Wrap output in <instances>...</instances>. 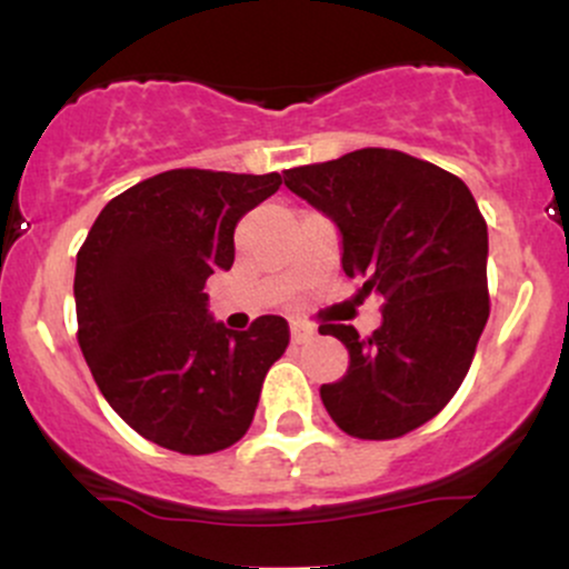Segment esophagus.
<instances>
[{
    "label": "esophagus",
    "instance_id": "esophagus-1",
    "mask_svg": "<svg viewBox=\"0 0 569 569\" xmlns=\"http://www.w3.org/2000/svg\"><path fill=\"white\" fill-rule=\"evenodd\" d=\"M312 337H316V329H312V326H307V323H302V321H293V323H291V342H293V345L310 342Z\"/></svg>",
    "mask_w": 569,
    "mask_h": 569
}]
</instances>
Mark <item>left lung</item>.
I'll return each instance as SVG.
<instances>
[{
    "instance_id": "1",
    "label": "left lung",
    "mask_w": 569,
    "mask_h": 569,
    "mask_svg": "<svg viewBox=\"0 0 569 569\" xmlns=\"http://www.w3.org/2000/svg\"><path fill=\"white\" fill-rule=\"evenodd\" d=\"M283 181L337 224L345 276L385 302L371 337L345 323L318 329L350 352L348 375L321 385L326 411L356 439L426 426L466 380L489 318L487 221L471 189L380 147L289 168Z\"/></svg>"
}]
</instances>
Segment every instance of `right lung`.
I'll use <instances>...</instances> for the list:
<instances>
[{"label":"right lung","mask_w":569,"mask_h":569,"mask_svg":"<svg viewBox=\"0 0 569 569\" xmlns=\"http://www.w3.org/2000/svg\"><path fill=\"white\" fill-rule=\"evenodd\" d=\"M278 173L176 168L103 206L77 253V339L93 380L143 439L211 455L246 436L289 323L232 331L208 316L206 280L234 262V227Z\"/></svg>","instance_id":"add662e5"}]
</instances>
